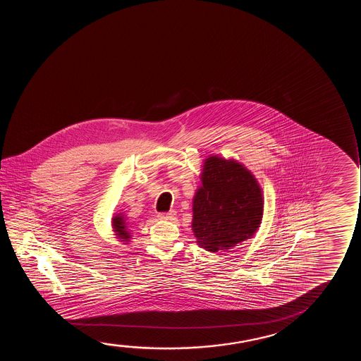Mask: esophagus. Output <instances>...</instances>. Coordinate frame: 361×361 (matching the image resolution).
<instances>
[{
    "label": "esophagus",
    "instance_id": "obj_1",
    "mask_svg": "<svg viewBox=\"0 0 361 361\" xmlns=\"http://www.w3.org/2000/svg\"><path fill=\"white\" fill-rule=\"evenodd\" d=\"M158 217L160 219H168V221H173L176 217V212L175 211H169V212L159 213Z\"/></svg>",
    "mask_w": 361,
    "mask_h": 361
}]
</instances>
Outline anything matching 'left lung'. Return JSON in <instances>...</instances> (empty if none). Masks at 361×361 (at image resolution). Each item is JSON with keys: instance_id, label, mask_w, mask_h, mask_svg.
<instances>
[{"instance_id": "obj_1", "label": "left lung", "mask_w": 361, "mask_h": 361, "mask_svg": "<svg viewBox=\"0 0 361 361\" xmlns=\"http://www.w3.org/2000/svg\"><path fill=\"white\" fill-rule=\"evenodd\" d=\"M201 181L192 204L198 245L217 252L252 238L264 211L262 188L252 173L234 160L209 157Z\"/></svg>"}]
</instances>
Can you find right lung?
<instances>
[{
	"label": "right lung",
	"mask_w": 361,
	"mask_h": 361,
	"mask_svg": "<svg viewBox=\"0 0 361 361\" xmlns=\"http://www.w3.org/2000/svg\"><path fill=\"white\" fill-rule=\"evenodd\" d=\"M112 227H114L116 235L122 239V242H129L130 239V233H129L128 228H127V223L124 221V217L122 213L117 214L116 217L112 218Z\"/></svg>",
	"instance_id": "obj_1"
}]
</instances>
